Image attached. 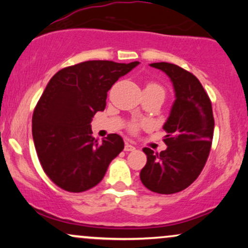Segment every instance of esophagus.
Here are the masks:
<instances>
[{
    "label": "esophagus",
    "instance_id": "34e87169",
    "mask_svg": "<svg viewBox=\"0 0 248 248\" xmlns=\"http://www.w3.org/2000/svg\"><path fill=\"white\" fill-rule=\"evenodd\" d=\"M134 150H135V147L132 143H129V142H126V144H124V152H134Z\"/></svg>",
    "mask_w": 248,
    "mask_h": 248
}]
</instances>
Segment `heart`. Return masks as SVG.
I'll return each mask as SVG.
<instances>
[{"label": "heart", "mask_w": 248, "mask_h": 248, "mask_svg": "<svg viewBox=\"0 0 248 248\" xmlns=\"http://www.w3.org/2000/svg\"><path fill=\"white\" fill-rule=\"evenodd\" d=\"M144 90H156V91H160V92H162L164 94V91H163V88H162L160 85H157V84H154V82H150V84H148L146 87H144ZM134 129H135V126L133 127Z\"/></svg>", "instance_id": "obj_1"}]
</instances>
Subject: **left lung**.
<instances>
[{
  "mask_svg": "<svg viewBox=\"0 0 248 248\" xmlns=\"http://www.w3.org/2000/svg\"><path fill=\"white\" fill-rule=\"evenodd\" d=\"M149 65L169 77L175 101L163 124L167 149L154 154L143 148L147 163L140 179L150 191L170 195L186 189L203 170L211 149L215 120L211 101L192 73L170 62Z\"/></svg>",
  "mask_w": 248,
  "mask_h": 248,
  "instance_id": "left-lung-1",
  "label": "left lung"
}]
</instances>
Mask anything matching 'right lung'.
I'll return each mask as SVG.
<instances>
[{"label":"right lung","mask_w":248,"mask_h":248,"mask_svg":"<svg viewBox=\"0 0 248 248\" xmlns=\"http://www.w3.org/2000/svg\"><path fill=\"white\" fill-rule=\"evenodd\" d=\"M139 64L88 61L50 79L33 112L32 138L43 169L59 187L82 192L95 186L124 150L118 134L95 140L91 122L106 107L110 87Z\"/></svg>","instance_id":"obj_1"}]
</instances>
